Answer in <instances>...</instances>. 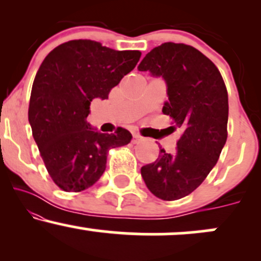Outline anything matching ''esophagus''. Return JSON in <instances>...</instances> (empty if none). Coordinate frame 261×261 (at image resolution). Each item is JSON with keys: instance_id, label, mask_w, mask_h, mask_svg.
Returning a JSON list of instances; mask_svg holds the SVG:
<instances>
[{"instance_id": "obj_1", "label": "esophagus", "mask_w": 261, "mask_h": 261, "mask_svg": "<svg viewBox=\"0 0 261 261\" xmlns=\"http://www.w3.org/2000/svg\"><path fill=\"white\" fill-rule=\"evenodd\" d=\"M140 141H141V136H139V135H134L133 141H131V142H133V143H139Z\"/></svg>"}]
</instances>
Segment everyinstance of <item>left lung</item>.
Returning <instances> with one entry per match:
<instances>
[{
  "instance_id": "1",
  "label": "left lung",
  "mask_w": 261,
  "mask_h": 261,
  "mask_svg": "<svg viewBox=\"0 0 261 261\" xmlns=\"http://www.w3.org/2000/svg\"><path fill=\"white\" fill-rule=\"evenodd\" d=\"M137 70L163 79L168 100L162 112L182 130L174 153L160 149L157 160L141 168V175L154 196L181 199L205 180L227 141L226 86L214 62L185 44L154 47Z\"/></svg>"
}]
</instances>
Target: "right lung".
<instances>
[{"instance_id": "1", "label": "right lung", "mask_w": 261, "mask_h": 261, "mask_svg": "<svg viewBox=\"0 0 261 261\" xmlns=\"http://www.w3.org/2000/svg\"><path fill=\"white\" fill-rule=\"evenodd\" d=\"M137 50H118L93 40H71L53 50L33 83L28 119L50 176L62 190L79 193L95 184L110 148L127 145L133 135L119 127L101 134L87 122L95 98L134 70Z\"/></svg>"}]
</instances>
